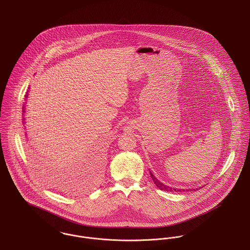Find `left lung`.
Returning a JSON list of instances; mask_svg holds the SVG:
<instances>
[{
	"label": "left lung",
	"instance_id": "1",
	"mask_svg": "<svg viewBox=\"0 0 250 250\" xmlns=\"http://www.w3.org/2000/svg\"><path fill=\"white\" fill-rule=\"evenodd\" d=\"M150 175H151V178H152V180H153V182H155V184L159 187L160 190H163V191H167V192H176V191H179V192H182V190H180V189H175V188H171V187H169V186H167V185H165V184H163V183H161V182L158 181V179L150 172Z\"/></svg>",
	"mask_w": 250,
	"mask_h": 250
}]
</instances>
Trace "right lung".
I'll return each mask as SVG.
<instances>
[{"mask_svg": "<svg viewBox=\"0 0 250 250\" xmlns=\"http://www.w3.org/2000/svg\"><path fill=\"white\" fill-rule=\"evenodd\" d=\"M31 158L33 159V161L35 162V164L38 165L37 167L39 168V170H40V171H43V172H45V169H46V168H45V165L44 164V160H42V159H39L38 157H36L35 154H33Z\"/></svg>", "mask_w": 250, "mask_h": 250, "instance_id": "right-lung-1", "label": "right lung"}]
</instances>
